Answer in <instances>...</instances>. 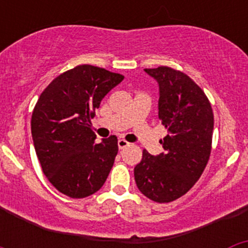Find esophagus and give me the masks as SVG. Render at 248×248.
I'll return each instance as SVG.
<instances>
[{"mask_svg":"<svg viewBox=\"0 0 248 248\" xmlns=\"http://www.w3.org/2000/svg\"><path fill=\"white\" fill-rule=\"evenodd\" d=\"M118 146H119V149H124L126 148V146H129V143L124 139H119L118 140Z\"/></svg>","mask_w":248,"mask_h":248,"instance_id":"34e87169","label":"esophagus"}]
</instances>
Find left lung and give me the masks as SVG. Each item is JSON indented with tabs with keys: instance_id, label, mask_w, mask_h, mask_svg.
<instances>
[{
	"instance_id": "left-lung-1",
	"label": "left lung",
	"mask_w": 248,
	"mask_h": 248,
	"mask_svg": "<svg viewBox=\"0 0 248 248\" xmlns=\"http://www.w3.org/2000/svg\"><path fill=\"white\" fill-rule=\"evenodd\" d=\"M159 84V119L168 130L164 153L134 168L138 189L155 202H171L200 179L211 154L214 113L206 94L189 76L170 67L146 68Z\"/></svg>"
}]
</instances>
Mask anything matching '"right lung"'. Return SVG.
<instances>
[{
  "mask_svg": "<svg viewBox=\"0 0 248 248\" xmlns=\"http://www.w3.org/2000/svg\"><path fill=\"white\" fill-rule=\"evenodd\" d=\"M123 79L104 68L77 65L54 78L37 100L31 119L37 157L48 181L69 198L97 192L113 168L117 137L97 144L91 120Z\"/></svg>",
  "mask_w": 248,
  "mask_h": 248,
  "instance_id": "1",
  "label": "right lung"
}]
</instances>
